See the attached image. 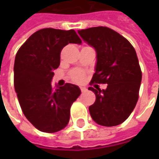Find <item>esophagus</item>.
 <instances>
[{"instance_id":"esophagus-1","label":"esophagus","mask_w":159,"mask_h":159,"mask_svg":"<svg viewBox=\"0 0 159 159\" xmlns=\"http://www.w3.org/2000/svg\"><path fill=\"white\" fill-rule=\"evenodd\" d=\"M80 90H81V92H82V93L87 92V89H86V88H80Z\"/></svg>"}]
</instances>
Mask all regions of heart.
<instances>
[{"instance_id": "1", "label": "heart", "mask_w": 159, "mask_h": 159, "mask_svg": "<svg viewBox=\"0 0 159 159\" xmlns=\"http://www.w3.org/2000/svg\"><path fill=\"white\" fill-rule=\"evenodd\" d=\"M70 79L77 83H80L85 80V73L80 70H73L70 74Z\"/></svg>"}]
</instances>
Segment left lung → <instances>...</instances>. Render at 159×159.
I'll return each mask as SVG.
<instances>
[{"label": "left lung", "mask_w": 159, "mask_h": 159, "mask_svg": "<svg viewBox=\"0 0 159 159\" xmlns=\"http://www.w3.org/2000/svg\"><path fill=\"white\" fill-rule=\"evenodd\" d=\"M96 52L95 72L90 84H107L101 90L90 87L95 102L89 106L93 120L103 126L123 123L136 105L142 82V70L131 43L114 30L97 26L78 31Z\"/></svg>", "instance_id": "8db88e82"}]
</instances>
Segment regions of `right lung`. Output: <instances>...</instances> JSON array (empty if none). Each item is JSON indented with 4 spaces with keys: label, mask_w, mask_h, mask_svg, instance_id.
Listing matches in <instances>:
<instances>
[{
    "label": "right lung",
    "mask_w": 159,
    "mask_h": 159,
    "mask_svg": "<svg viewBox=\"0 0 159 159\" xmlns=\"http://www.w3.org/2000/svg\"><path fill=\"white\" fill-rule=\"evenodd\" d=\"M69 43H81L74 30L44 28L32 34L16 55L14 87L22 111L44 133H56L67 125L70 106L81 93L70 83L56 89L51 85L61 51Z\"/></svg>",
    "instance_id": "1"
}]
</instances>
